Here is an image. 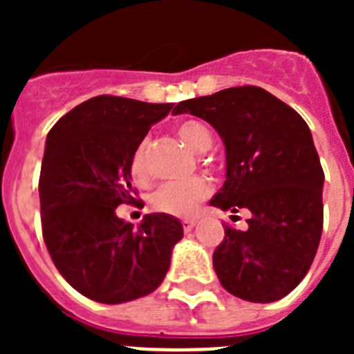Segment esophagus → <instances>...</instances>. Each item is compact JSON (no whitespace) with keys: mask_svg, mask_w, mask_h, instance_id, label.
I'll return each instance as SVG.
<instances>
[{"mask_svg":"<svg viewBox=\"0 0 354 354\" xmlns=\"http://www.w3.org/2000/svg\"><path fill=\"white\" fill-rule=\"evenodd\" d=\"M196 220L195 218H186V220H183V228H184V232H189L193 227H195Z\"/></svg>","mask_w":354,"mask_h":354,"instance_id":"1","label":"esophagus"}]
</instances>
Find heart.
Returning <instances> with one entry per match:
<instances>
[{"mask_svg": "<svg viewBox=\"0 0 354 354\" xmlns=\"http://www.w3.org/2000/svg\"><path fill=\"white\" fill-rule=\"evenodd\" d=\"M179 138L186 143V147L193 152H205L211 147L212 136L211 131L198 120H184L177 126ZM147 149L149 140L143 138L134 149L131 158V175L134 179L143 180L147 177ZM211 195V184L205 177H189L183 180H168L152 193L150 204L156 211L165 214L184 218L189 216L207 196Z\"/></svg>", "mask_w": 354, "mask_h": 354, "instance_id": "obj_1", "label": "heart"}]
</instances>
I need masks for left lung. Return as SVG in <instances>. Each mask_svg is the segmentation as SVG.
I'll return each mask as SVG.
<instances>
[{
	"instance_id": "obj_1",
	"label": "left lung",
	"mask_w": 354,
	"mask_h": 354,
	"mask_svg": "<svg viewBox=\"0 0 354 354\" xmlns=\"http://www.w3.org/2000/svg\"><path fill=\"white\" fill-rule=\"evenodd\" d=\"M209 122L225 143L227 179L212 207L250 212L246 230L225 225L212 266L230 294L282 299L310 270L323 232L324 171L306 122L259 86H234L175 106Z\"/></svg>"
}]
</instances>
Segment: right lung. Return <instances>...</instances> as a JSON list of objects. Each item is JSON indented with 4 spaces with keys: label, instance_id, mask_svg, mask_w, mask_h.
Segmentation results:
<instances>
[{
    "label": "right lung",
    "instance_id": "add662e5",
    "mask_svg": "<svg viewBox=\"0 0 354 354\" xmlns=\"http://www.w3.org/2000/svg\"><path fill=\"white\" fill-rule=\"evenodd\" d=\"M171 108L97 95L49 131L39 180L42 236L56 270L93 301L117 305L158 289L183 239L170 214H145L134 227L115 212L143 205L131 186V158Z\"/></svg>",
    "mask_w": 354,
    "mask_h": 354
}]
</instances>
